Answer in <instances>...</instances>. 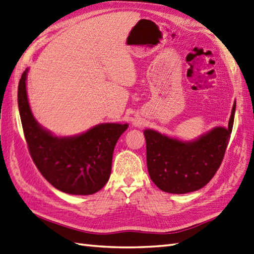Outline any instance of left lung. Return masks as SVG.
Returning a JSON list of instances; mask_svg holds the SVG:
<instances>
[{
    "label": "left lung",
    "instance_id": "obj_1",
    "mask_svg": "<svg viewBox=\"0 0 254 254\" xmlns=\"http://www.w3.org/2000/svg\"><path fill=\"white\" fill-rule=\"evenodd\" d=\"M236 102L229 127H217L193 141L145 129L149 176L159 189L174 194L199 190L217 173L231 138Z\"/></svg>",
    "mask_w": 254,
    "mask_h": 254
}]
</instances>
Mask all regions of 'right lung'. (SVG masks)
Listing matches in <instances>:
<instances>
[{"mask_svg": "<svg viewBox=\"0 0 254 254\" xmlns=\"http://www.w3.org/2000/svg\"><path fill=\"white\" fill-rule=\"evenodd\" d=\"M28 68L18 86V107L31 158L50 185L62 192L90 195L106 185L115 146L127 125L102 123L71 137H58L43 128L32 115L27 87Z\"/></svg>", "mask_w": 254, "mask_h": 254, "instance_id": "1", "label": "right lung"}]
</instances>
